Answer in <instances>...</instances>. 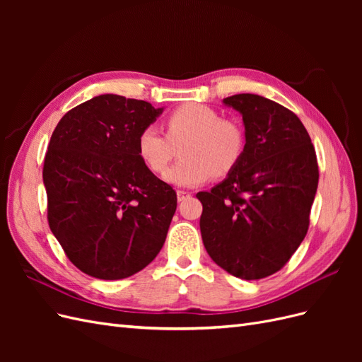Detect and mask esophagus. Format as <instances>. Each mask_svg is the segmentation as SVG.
<instances>
[{"instance_id": "obj_1", "label": "esophagus", "mask_w": 362, "mask_h": 362, "mask_svg": "<svg viewBox=\"0 0 362 362\" xmlns=\"http://www.w3.org/2000/svg\"><path fill=\"white\" fill-rule=\"evenodd\" d=\"M177 198H178V201L181 202V201H184V199L190 198V193L185 192V190H178V192H177Z\"/></svg>"}]
</instances>
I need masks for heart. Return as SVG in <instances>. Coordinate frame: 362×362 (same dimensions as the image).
I'll return each instance as SVG.
<instances>
[{"instance_id": "heart-1", "label": "heart", "mask_w": 362, "mask_h": 362, "mask_svg": "<svg viewBox=\"0 0 362 362\" xmlns=\"http://www.w3.org/2000/svg\"><path fill=\"white\" fill-rule=\"evenodd\" d=\"M166 128L168 134L152 125L141 129L137 154L151 172L161 173L182 145V160L164 173V181L175 187L193 189L213 175L225 177L243 156V129L204 104L178 107L168 116Z\"/></svg>"}]
</instances>
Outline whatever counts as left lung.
Masks as SVG:
<instances>
[{
  "label": "left lung",
  "instance_id": "left-lung-1",
  "mask_svg": "<svg viewBox=\"0 0 362 362\" xmlns=\"http://www.w3.org/2000/svg\"><path fill=\"white\" fill-rule=\"evenodd\" d=\"M223 104L242 115L246 144L226 178L196 194L202 242L233 276L261 279L286 266L305 238L319 166L308 133L288 108L252 93Z\"/></svg>",
  "mask_w": 362,
  "mask_h": 362
}]
</instances>
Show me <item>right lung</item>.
Masks as SVG:
<instances>
[{"instance_id":"right-lung-1","label":"right lung","mask_w":362,"mask_h":362,"mask_svg":"<svg viewBox=\"0 0 362 362\" xmlns=\"http://www.w3.org/2000/svg\"><path fill=\"white\" fill-rule=\"evenodd\" d=\"M164 107L105 93L64 115L43 163L48 223L86 275L124 279L161 250L177 193L137 154L140 131Z\"/></svg>"}]
</instances>
